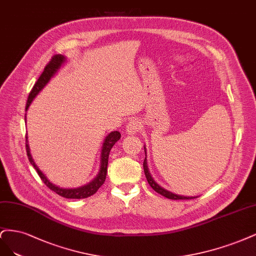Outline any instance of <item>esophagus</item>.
<instances>
[{
    "mask_svg": "<svg viewBox=\"0 0 256 256\" xmlns=\"http://www.w3.org/2000/svg\"><path fill=\"white\" fill-rule=\"evenodd\" d=\"M140 128H142V123H140L138 120L134 119L128 123L126 130L128 135H134V134L138 133V130Z\"/></svg>",
    "mask_w": 256,
    "mask_h": 256,
    "instance_id": "1",
    "label": "esophagus"
}]
</instances>
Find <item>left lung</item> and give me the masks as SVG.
I'll list each match as a JSON object with an SVG mask.
<instances>
[{
  "label": "left lung",
  "mask_w": 256,
  "mask_h": 256,
  "mask_svg": "<svg viewBox=\"0 0 256 256\" xmlns=\"http://www.w3.org/2000/svg\"><path fill=\"white\" fill-rule=\"evenodd\" d=\"M144 148V153H146V158H144V174H146V180L148 183L150 184V186L154 189V190L162 194V196L167 198V199H171V200H189V199H194V198H198V196H182V194H174V192H171L169 190H167V189H164V187H162L160 185H158V183L155 182L154 178H152L151 173L149 171V168H148V162H146V148Z\"/></svg>",
  "instance_id": "8db88e82"
}]
</instances>
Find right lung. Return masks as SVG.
<instances>
[{"label":"right lung","mask_w":256,"mask_h":256,"mask_svg":"<svg viewBox=\"0 0 256 256\" xmlns=\"http://www.w3.org/2000/svg\"><path fill=\"white\" fill-rule=\"evenodd\" d=\"M66 62H67V57L62 55V54H57L52 57L51 62L46 66L44 72L41 73V76H39L38 80L36 82V84L34 85V87H32V92H30L28 102H26V112H28V107L32 104V100H34V98L37 96V94L46 87V85L55 76L57 71H58L62 67ZM120 137H121V134L118 130L110 132V133L105 137L103 146H102V151H101V166H100V170H98L96 176L90 180L89 183H87L83 186L76 187V188H64V187H60V186L53 184L52 182H50V180H48V178L44 174L42 171L38 168L34 160H32V158L30 146H28V135L26 137V146L28 158L30 162L32 164V166L36 169L40 178L42 180V182L48 188H50L51 190H53L54 192H56L57 194H60L64 198H67V199H84V198H88L90 196L98 192V189L100 188L103 185V183L105 182L110 152L112 150V148L114 146V144L120 139Z\"/></svg>","instance_id":"1"}]
</instances>
